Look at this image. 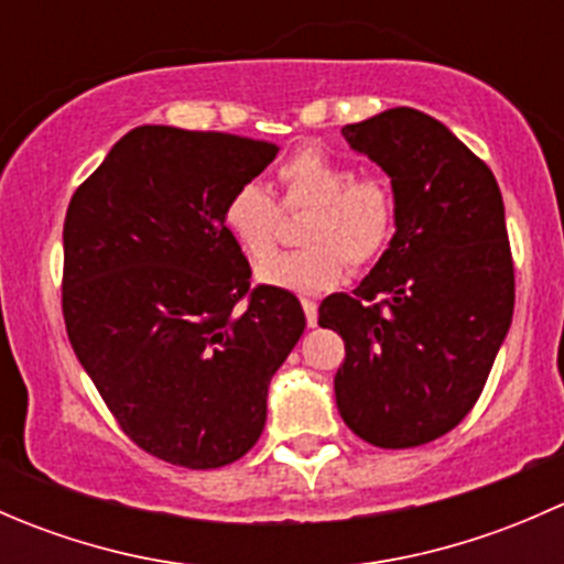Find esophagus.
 I'll return each mask as SVG.
<instances>
[{
  "instance_id": "1",
  "label": "esophagus",
  "mask_w": 564,
  "mask_h": 564,
  "mask_svg": "<svg viewBox=\"0 0 564 564\" xmlns=\"http://www.w3.org/2000/svg\"><path fill=\"white\" fill-rule=\"evenodd\" d=\"M303 311H305V322H308V327H316L318 305L314 303V300H303Z\"/></svg>"
}]
</instances>
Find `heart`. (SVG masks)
I'll return each mask as SVG.
<instances>
[{
  "mask_svg": "<svg viewBox=\"0 0 564 564\" xmlns=\"http://www.w3.org/2000/svg\"><path fill=\"white\" fill-rule=\"evenodd\" d=\"M278 182L289 209H311L300 235L305 248L267 259L275 250L281 209L259 182L237 187L224 209L226 229L248 259H267L256 270L259 283L318 294L346 275V259L362 267L384 253L395 229V196L382 176H357L349 163L305 147L278 166Z\"/></svg>",
  "mask_w": 564,
  "mask_h": 564,
  "instance_id": "1",
  "label": "heart"
}]
</instances>
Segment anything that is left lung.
I'll return each instance as SVG.
<instances>
[{
  "mask_svg": "<svg viewBox=\"0 0 564 564\" xmlns=\"http://www.w3.org/2000/svg\"><path fill=\"white\" fill-rule=\"evenodd\" d=\"M344 135L390 176L395 235L355 292L318 305V324L346 344L335 403L360 440L417 447L469 414L513 322L502 193L491 169L417 108H388Z\"/></svg>",
  "mask_w": 564,
  "mask_h": 564,
  "instance_id": "1",
  "label": "left lung"
}]
</instances>
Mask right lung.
<instances>
[{
	"instance_id": "add662e5",
	"label": "right lung",
	"mask_w": 564,
	"mask_h": 564,
	"mask_svg": "<svg viewBox=\"0 0 564 564\" xmlns=\"http://www.w3.org/2000/svg\"><path fill=\"white\" fill-rule=\"evenodd\" d=\"M278 155L231 133L141 124L65 215L67 338L124 434L155 458L215 469L264 431L270 379L297 346L292 292L259 286L224 224L231 193Z\"/></svg>"
}]
</instances>
